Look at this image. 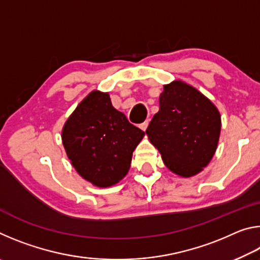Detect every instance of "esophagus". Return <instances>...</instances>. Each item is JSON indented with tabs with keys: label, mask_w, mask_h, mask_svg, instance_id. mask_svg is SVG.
Listing matches in <instances>:
<instances>
[{
	"label": "esophagus",
	"mask_w": 260,
	"mask_h": 260,
	"mask_svg": "<svg viewBox=\"0 0 260 260\" xmlns=\"http://www.w3.org/2000/svg\"><path fill=\"white\" fill-rule=\"evenodd\" d=\"M148 125H149V121H148V120H146L144 122H142V124H140V128L142 129V131H146V129H147V127H148Z\"/></svg>",
	"instance_id": "1"
}]
</instances>
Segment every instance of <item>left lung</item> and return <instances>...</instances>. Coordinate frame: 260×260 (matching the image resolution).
<instances>
[{"label":"left lung","mask_w":260,"mask_h":260,"mask_svg":"<svg viewBox=\"0 0 260 260\" xmlns=\"http://www.w3.org/2000/svg\"><path fill=\"white\" fill-rule=\"evenodd\" d=\"M220 113L209 99L182 81L164 86L159 111L146 133L165 165L183 178L200 173L213 157L219 141Z\"/></svg>","instance_id":"obj_1"}]
</instances>
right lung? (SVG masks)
<instances>
[{
    "instance_id": "add662e5",
    "label": "right lung",
    "mask_w": 260,
    "mask_h": 260,
    "mask_svg": "<svg viewBox=\"0 0 260 260\" xmlns=\"http://www.w3.org/2000/svg\"><path fill=\"white\" fill-rule=\"evenodd\" d=\"M144 132L114 109L109 94L91 91L65 122L61 140L74 169L98 187L119 182L128 172Z\"/></svg>"
}]
</instances>
